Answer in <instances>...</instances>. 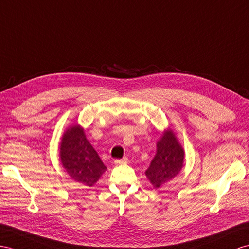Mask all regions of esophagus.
Returning <instances> with one entry per match:
<instances>
[{
	"label": "esophagus",
	"mask_w": 249,
	"mask_h": 249,
	"mask_svg": "<svg viewBox=\"0 0 249 249\" xmlns=\"http://www.w3.org/2000/svg\"><path fill=\"white\" fill-rule=\"evenodd\" d=\"M127 161H128V159L124 157L123 159H121V160H114L113 163H114V165H122V164L127 163Z\"/></svg>",
	"instance_id": "34e87169"
}]
</instances>
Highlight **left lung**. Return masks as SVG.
<instances>
[{
	"instance_id": "1",
	"label": "left lung",
	"mask_w": 249,
	"mask_h": 249,
	"mask_svg": "<svg viewBox=\"0 0 249 249\" xmlns=\"http://www.w3.org/2000/svg\"><path fill=\"white\" fill-rule=\"evenodd\" d=\"M184 149L173 130L166 129L157 143V154L146 170V177L159 188L179 175L184 163Z\"/></svg>"
}]
</instances>
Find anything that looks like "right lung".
<instances>
[{"label":"right lung","instance_id":"right-lung-1","mask_svg":"<svg viewBox=\"0 0 249 249\" xmlns=\"http://www.w3.org/2000/svg\"><path fill=\"white\" fill-rule=\"evenodd\" d=\"M60 160L72 180L91 187L105 173L106 166L86 139L78 124L64 132L60 145Z\"/></svg>","mask_w":249,"mask_h":249}]
</instances>
